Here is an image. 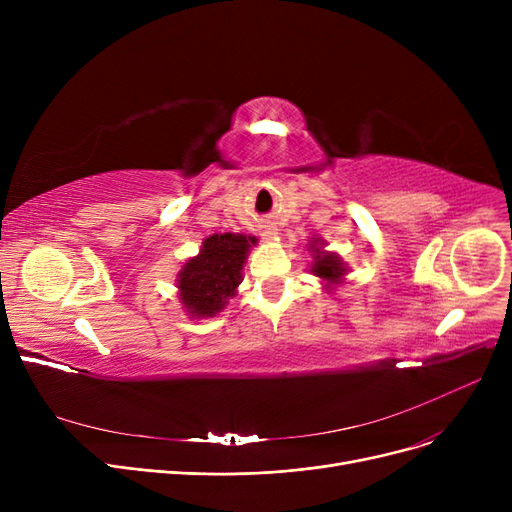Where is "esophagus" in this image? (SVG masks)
I'll return each instance as SVG.
<instances>
[{"label": "esophagus", "mask_w": 512, "mask_h": 512, "mask_svg": "<svg viewBox=\"0 0 512 512\" xmlns=\"http://www.w3.org/2000/svg\"><path fill=\"white\" fill-rule=\"evenodd\" d=\"M263 236H265V238H270V240H274V238L278 236V228H276V226H267V228L263 230Z\"/></svg>", "instance_id": "esophagus-1"}]
</instances>
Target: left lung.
Wrapping results in <instances>:
<instances>
[{
  "instance_id": "left-lung-1",
  "label": "left lung",
  "mask_w": 512,
  "mask_h": 512,
  "mask_svg": "<svg viewBox=\"0 0 512 512\" xmlns=\"http://www.w3.org/2000/svg\"><path fill=\"white\" fill-rule=\"evenodd\" d=\"M307 251L311 253V274L317 276L321 282H324L326 290L332 292L336 286L344 284L348 267L342 261V257L334 251H326V240L324 238H311Z\"/></svg>"
}]
</instances>
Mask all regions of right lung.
I'll use <instances>...</instances> for the list:
<instances>
[{"label":"right lung","instance_id":"1","mask_svg":"<svg viewBox=\"0 0 512 512\" xmlns=\"http://www.w3.org/2000/svg\"><path fill=\"white\" fill-rule=\"evenodd\" d=\"M257 238L224 232L203 240L197 257H191L176 276L178 299L193 319L215 317L234 299L242 270Z\"/></svg>","mask_w":512,"mask_h":512}]
</instances>
